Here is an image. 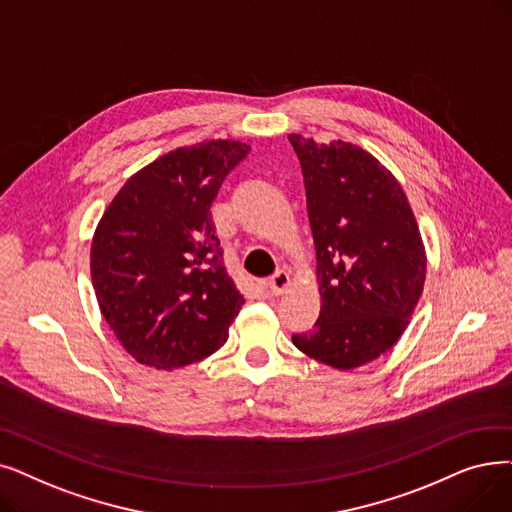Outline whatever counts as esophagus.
Segmentation results:
<instances>
[{"mask_svg":"<svg viewBox=\"0 0 512 512\" xmlns=\"http://www.w3.org/2000/svg\"><path fill=\"white\" fill-rule=\"evenodd\" d=\"M288 284H291V276H288V272H284V270H278L268 282H265V286H268V293L272 297L282 295L286 291Z\"/></svg>","mask_w":512,"mask_h":512,"instance_id":"1","label":"esophagus"}]
</instances>
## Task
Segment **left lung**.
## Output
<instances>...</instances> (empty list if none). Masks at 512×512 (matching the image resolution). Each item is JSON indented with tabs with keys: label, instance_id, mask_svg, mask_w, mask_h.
<instances>
[{
	"label": "left lung",
	"instance_id": "8db88e82",
	"mask_svg": "<svg viewBox=\"0 0 512 512\" xmlns=\"http://www.w3.org/2000/svg\"><path fill=\"white\" fill-rule=\"evenodd\" d=\"M316 244L320 316L293 335L299 351L353 370L387 353L410 324L427 255L395 175L351 142L318 144L291 133Z\"/></svg>",
	"mask_w": 512,
	"mask_h": 512
}]
</instances>
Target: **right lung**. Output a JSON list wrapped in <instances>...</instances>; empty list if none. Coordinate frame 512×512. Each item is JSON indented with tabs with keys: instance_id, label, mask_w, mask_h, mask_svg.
<instances>
[{
	"instance_id": "right-lung-1",
	"label": "right lung",
	"mask_w": 512,
	"mask_h": 512,
	"mask_svg": "<svg viewBox=\"0 0 512 512\" xmlns=\"http://www.w3.org/2000/svg\"><path fill=\"white\" fill-rule=\"evenodd\" d=\"M251 146L175 148L133 173L94 232L90 268L102 316L133 360L173 370L228 341L244 303L221 259L211 205Z\"/></svg>"
}]
</instances>
